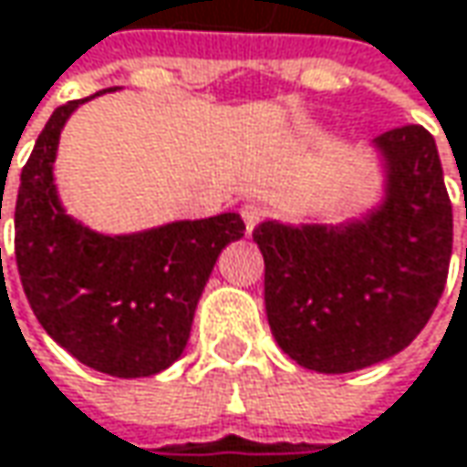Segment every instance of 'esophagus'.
<instances>
[{
  "label": "esophagus",
  "instance_id": "1",
  "mask_svg": "<svg viewBox=\"0 0 467 467\" xmlns=\"http://www.w3.org/2000/svg\"><path fill=\"white\" fill-rule=\"evenodd\" d=\"M264 216H266V209L258 206V203H245V206H243V222H245V230H248V233H254L255 227L264 222Z\"/></svg>",
  "mask_w": 467,
  "mask_h": 467
}]
</instances>
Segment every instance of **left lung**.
Wrapping results in <instances>:
<instances>
[{"label": "left lung", "mask_w": 467, "mask_h": 467, "mask_svg": "<svg viewBox=\"0 0 467 467\" xmlns=\"http://www.w3.org/2000/svg\"><path fill=\"white\" fill-rule=\"evenodd\" d=\"M374 151L384 193L363 216L254 230L272 335L308 371L350 374L405 350L447 282L452 203L431 132L405 125Z\"/></svg>", "instance_id": "left-lung-1"}]
</instances>
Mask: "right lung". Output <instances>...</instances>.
<instances>
[{"instance_id":"right-lung-1","label":"right lung","mask_w":467,"mask_h":467,"mask_svg":"<svg viewBox=\"0 0 467 467\" xmlns=\"http://www.w3.org/2000/svg\"><path fill=\"white\" fill-rule=\"evenodd\" d=\"M91 99L54 109L23 167L17 272L38 324L72 358L119 379L153 376L182 355L213 264L245 224L227 212L104 234L70 216L54 182V159L70 114Z\"/></svg>"}]
</instances>
